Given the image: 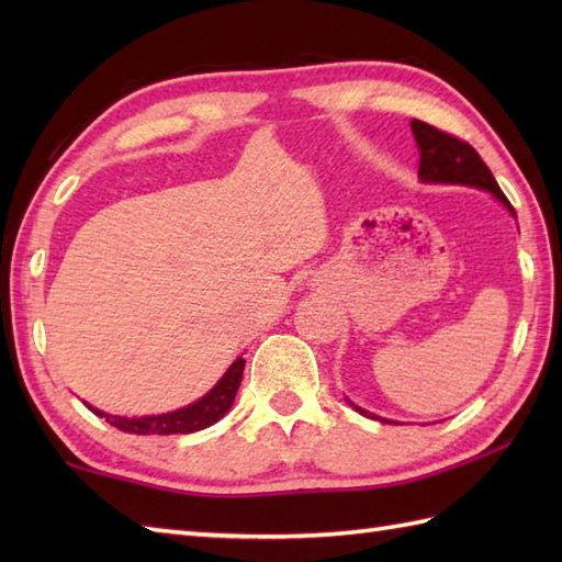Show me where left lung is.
Wrapping results in <instances>:
<instances>
[{"label":"left lung","instance_id":"obj_1","mask_svg":"<svg viewBox=\"0 0 562 562\" xmlns=\"http://www.w3.org/2000/svg\"><path fill=\"white\" fill-rule=\"evenodd\" d=\"M413 135L417 147H420V178L427 183H461V186H473L493 193L503 205L515 214V207L509 205L503 190H499L497 181L493 178L491 169H487L485 161L479 157L469 142L459 139L457 135H449L445 130H437L435 125H427L423 121H413ZM357 413L367 417H376L372 413L362 411L360 405H355ZM381 420V417H376ZM386 423V420H381Z\"/></svg>","mask_w":562,"mask_h":562}]
</instances>
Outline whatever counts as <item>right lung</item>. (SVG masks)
Returning <instances> with one entry per match:
<instances>
[{
	"label": "right lung",
	"mask_w": 562,
	"mask_h": 562,
	"mask_svg": "<svg viewBox=\"0 0 562 562\" xmlns=\"http://www.w3.org/2000/svg\"><path fill=\"white\" fill-rule=\"evenodd\" d=\"M244 367L246 360L238 357V360L229 367L220 384L214 386L207 396H202L200 401H195L188 408L173 411V413H164V415H149V417H117V415H109L101 413L97 408H89L97 413L99 417H105V423H111L113 427L123 429V432L130 435H188V432H198V429H205L210 425H214L220 417L232 408L234 396L238 391V384H241L244 376Z\"/></svg>",
	"instance_id": "add662e5"
}]
</instances>
